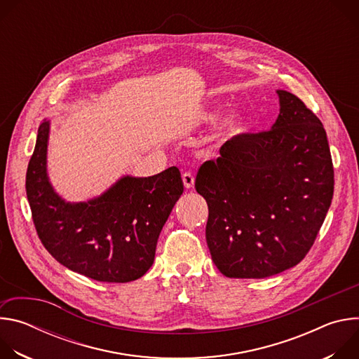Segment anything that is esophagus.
Wrapping results in <instances>:
<instances>
[{
  "label": "esophagus",
  "instance_id": "obj_1",
  "mask_svg": "<svg viewBox=\"0 0 359 359\" xmlns=\"http://www.w3.org/2000/svg\"><path fill=\"white\" fill-rule=\"evenodd\" d=\"M182 179H183V183H184L186 189H191L194 186V176L190 172H184L182 175Z\"/></svg>",
  "mask_w": 359,
  "mask_h": 359
}]
</instances>
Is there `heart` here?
<instances>
[{
	"label": "heart",
	"instance_id": "obj_1",
	"mask_svg": "<svg viewBox=\"0 0 359 359\" xmlns=\"http://www.w3.org/2000/svg\"><path fill=\"white\" fill-rule=\"evenodd\" d=\"M238 125H240V118L238 116H231L229 121H227V129H229V132H234L237 128H238Z\"/></svg>",
	"mask_w": 359,
	"mask_h": 359
}]
</instances>
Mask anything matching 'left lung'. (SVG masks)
Returning a JSON list of instances; mask_svg holds the SVG:
<instances>
[{"instance_id": "obj_1", "label": "left lung", "mask_w": 359, "mask_h": 359, "mask_svg": "<svg viewBox=\"0 0 359 359\" xmlns=\"http://www.w3.org/2000/svg\"><path fill=\"white\" fill-rule=\"evenodd\" d=\"M271 129L229 140L194 187L208 201L212 260L230 278H264L297 266L325 220L334 166L325 129L287 92Z\"/></svg>"}]
</instances>
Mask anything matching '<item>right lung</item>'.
<instances>
[{
  "instance_id": "1",
  "label": "right lung",
  "mask_w": 359,
  "mask_h": 359,
  "mask_svg": "<svg viewBox=\"0 0 359 359\" xmlns=\"http://www.w3.org/2000/svg\"><path fill=\"white\" fill-rule=\"evenodd\" d=\"M49 123L38 129L25 189L42 245L67 269L104 283L140 278L155 260L156 243L183 193L176 166L150 177H123L88 203H65L46 177Z\"/></svg>"
}]
</instances>
